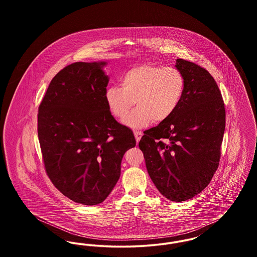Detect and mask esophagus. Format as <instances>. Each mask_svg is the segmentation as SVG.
<instances>
[{
	"label": "esophagus",
	"mask_w": 257,
	"mask_h": 257,
	"mask_svg": "<svg viewBox=\"0 0 257 257\" xmlns=\"http://www.w3.org/2000/svg\"><path fill=\"white\" fill-rule=\"evenodd\" d=\"M134 135L137 143H139L140 140H141V138H142V136H143V133H142V132H139V131H135Z\"/></svg>",
	"instance_id": "34e87169"
}]
</instances>
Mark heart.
Returning a JSON list of instances; mask_svg holds the SVG:
<instances>
[{
  "label": "heart",
  "mask_w": 257,
  "mask_h": 257,
  "mask_svg": "<svg viewBox=\"0 0 257 257\" xmlns=\"http://www.w3.org/2000/svg\"><path fill=\"white\" fill-rule=\"evenodd\" d=\"M120 86L106 89L107 107L114 117L122 119L135 100L137 108L123 123L130 128L140 129L152 120L160 123L171 117L183 98L185 78L175 67L146 63L123 74Z\"/></svg>",
  "instance_id": "heart-1"
}]
</instances>
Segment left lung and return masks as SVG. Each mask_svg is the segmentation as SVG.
<instances>
[{
	"label": "left lung",
	"instance_id": "1",
	"mask_svg": "<svg viewBox=\"0 0 257 257\" xmlns=\"http://www.w3.org/2000/svg\"><path fill=\"white\" fill-rule=\"evenodd\" d=\"M175 67L185 78L183 98L170 118L145 131L139 147L158 191L179 202L204 190L217 171L225 110L206 69L182 59Z\"/></svg>",
	"mask_w": 257,
	"mask_h": 257
}]
</instances>
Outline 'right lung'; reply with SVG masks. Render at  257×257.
<instances>
[{"label":"right lung","instance_id":"right-lung-1","mask_svg":"<svg viewBox=\"0 0 257 257\" xmlns=\"http://www.w3.org/2000/svg\"><path fill=\"white\" fill-rule=\"evenodd\" d=\"M106 61L75 62L51 81L38 108L37 133L50 180L74 202H103L120 176L134 134L105 101Z\"/></svg>","mask_w":257,"mask_h":257}]
</instances>
